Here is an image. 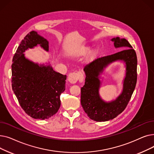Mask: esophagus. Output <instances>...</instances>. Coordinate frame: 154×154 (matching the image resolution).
I'll return each mask as SVG.
<instances>
[{
	"instance_id": "obj_1",
	"label": "esophagus",
	"mask_w": 154,
	"mask_h": 154,
	"mask_svg": "<svg viewBox=\"0 0 154 154\" xmlns=\"http://www.w3.org/2000/svg\"><path fill=\"white\" fill-rule=\"evenodd\" d=\"M79 80L80 81H82L83 77L82 75H80V74H79L77 72H73L69 75L68 80L70 84H75Z\"/></svg>"
}]
</instances>
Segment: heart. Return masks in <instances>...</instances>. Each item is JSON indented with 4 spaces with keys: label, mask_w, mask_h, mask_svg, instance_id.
<instances>
[{
    "label": "heart",
    "mask_w": 154,
    "mask_h": 154,
    "mask_svg": "<svg viewBox=\"0 0 154 154\" xmlns=\"http://www.w3.org/2000/svg\"><path fill=\"white\" fill-rule=\"evenodd\" d=\"M90 50H91V48H86L85 50H84L81 53L82 55H84V54H87V53H88V52L90 51ZM98 54V51L97 50H94V51H92V52L90 54V55H89V56H88V57L87 58V61L88 62H92V61H93L94 60V59L95 58V57L97 56V55Z\"/></svg>",
    "instance_id": "1"
}]
</instances>
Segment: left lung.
Wrapping results in <instances>:
<instances>
[{"label": "left lung", "instance_id": "8db88e82", "mask_svg": "<svg viewBox=\"0 0 154 154\" xmlns=\"http://www.w3.org/2000/svg\"><path fill=\"white\" fill-rule=\"evenodd\" d=\"M115 48L125 50L110 55L95 59L84 67L85 84L81 88V105L91 119L96 122L112 120L122 113L130 100L137 83V59L135 51L125 38H112ZM121 61L125 63L126 75L123 91L115 100L105 101L101 97L99 89L101 85L100 75L110 63Z\"/></svg>", "mask_w": 154, "mask_h": 154}]
</instances>
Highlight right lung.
<instances>
[{
  "label": "right lung",
  "mask_w": 154,
  "mask_h": 154,
  "mask_svg": "<svg viewBox=\"0 0 154 154\" xmlns=\"http://www.w3.org/2000/svg\"><path fill=\"white\" fill-rule=\"evenodd\" d=\"M39 45L48 52L47 40L33 30L24 37L12 64V87L21 107L35 119H48L57 112L67 76L54 70L50 63H35L26 57V51Z\"/></svg>",
  "instance_id": "obj_1"
}]
</instances>
